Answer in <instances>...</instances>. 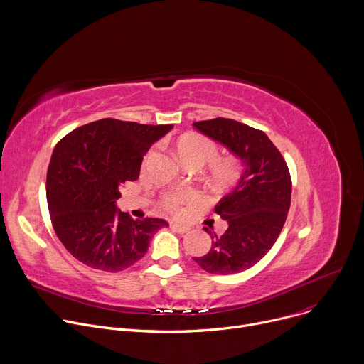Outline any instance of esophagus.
<instances>
[{"label":"esophagus","instance_id":"1","mask_svg":"<svg viewBox=\"0 0 364 364\" xmlns=\"http://www.w3.org/2000/svg\"><path fill=\"white\" fill-rule=\"evenodd\" d=\"M170 226H171L173 230H176V232H178V233H187V232L190 230V226L181 225V223H178V222H171Z\"/></svg>","mask_w":364,"mask_h":364}]
</instances>
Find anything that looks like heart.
Wrapping results in <instances>:
<instances>
[{
  "mask_svg": "<svg viewBox=\"0 0 364 364\" xmlns=\"http://www.w3.org/2000/svg\"><path fill=\"white\" fill-rule=\"evenodd\" d=\"M177 154L181 159V161L187 166H205L212 161L218 159L219 148L216 142L212 139L205 138L203 135L197 134H187L178 138L177 141ZM157 154V148H151L144 163L146 164L154 159V155ZM245 164L243 161L236 157V155H230V157L219 159L216 162L210 164L209 167V181L216 188H228L235 186L243 176ZM196 198V191L188 188H180L167 191L161 196V204L164 209L170 212H178L183 205L190 204Z\"/></svg>",
  "mask_w": 364,
  "mask_h": 364,
  "instance_id": "obj_1",
  "label": "heart"
}]
</instances>
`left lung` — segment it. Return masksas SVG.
Wrapping results in <instances>:
<instances>
[{
  "label": "left lung",
  "instance_id": "8db88e82",
  "mask_svg": "<svg viewBox=\"0 0 364 364\" xmlns=\"http://www.w3.org/2000/svg\"><path fill=\"white\" fill-rule=\"evenodd\" d=\"M193 127L228 146L245 164L237 186L215 207L228 222L226 232L218 236L204 228L212 236V249L193 257L209 274H237L261 261L277 242L291 205V174L264 131L228 118L200 121Z\"/></svg>",
  "mask_w": 364,
  "mask_h": 364
}]
</instances>
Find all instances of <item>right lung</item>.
<instances>
[{
	"label": "right lung",
	"mask_w": 364,
	"mask_h": 364,
	"mask_svg": "<svg viewBox=\"0 0 364 364\" xmlns=\"http://www.w3.org/2000/svg\"><path fill=\"white\" fill-rule=\"evenodd\" d=\"M173 125L112 118L76 128L51 155L46 196L53 229L79 262L119 272L146 253L164 219L134 220L117 207L121 187L139 177L144 155Z\"/></svg>",
	"instance_id": "right-lung-1"
}]
</instances>
